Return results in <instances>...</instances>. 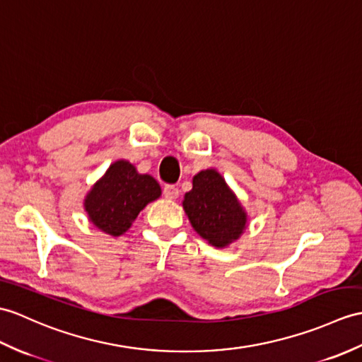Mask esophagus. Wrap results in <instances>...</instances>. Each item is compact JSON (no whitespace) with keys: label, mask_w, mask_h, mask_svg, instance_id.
Segmentation results:
<instances>
[{"label":"esophagus","mask_w":362,"mask_h":362,"mask_svg":"<svg viewBox=\"0 0 362 362\" xmlns=\"http://www.w3.org/2000/svg\"><path fill=\"white\" fill-rule=\"evenodd\" d=\"M163 196L166 199H177L179 197V188L174 187V185H165Z\"/></svg>","instance_id":"1"}]
</instances>
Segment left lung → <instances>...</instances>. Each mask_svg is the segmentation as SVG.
Returning <instances> with one entry per match:
<instances>
[{"label":"left lung","instance_id":"8db88e82","mask_svg":"<svg viewBox=\"0 0 362 362\" xmlns=\"http://www.w3.org/2000/svg\"><path fill=\"white\" fill-rule=\"evenodd\" d=\"M183 208L192 228L217 248L236 240L245 228V213L214 170L194 175L192 189L185 194Z\"/></svg>","mask_w":362,"mask_h":362}]
</instances>
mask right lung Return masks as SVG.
I'll return each instance as SVG.
<instances>
[{"mask_svg":"<svg viewBox=\"0 0 362 362\" xmlns=\"http://www.w3.org/2000/svg\"><path fill=\"white\" fill-rule=\"evenodd\" d=\"M160 196V187L148 174H139L129 162L109 166L105 177L88 194L85 206L90 222L111 236H120L149 202Z\"/></svg>","mask_w":362,"mask_h":362,"instance_id":"1","label":"right lung"}]
</instances>
